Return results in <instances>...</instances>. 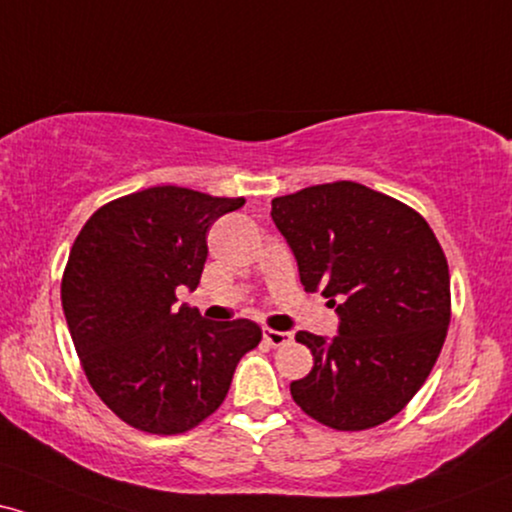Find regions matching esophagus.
Masks as SVG:
<instances>
[{"mask_svg":"<svg viewBox=\"0 0 512 512\" xmlns=\"http://www.w3.org/2000/svg\"><path fill=\"white\" fill-rule=\"evenodd\" d=\"M293 340V333H283V331H271V328H264V342L271 347H283Z\"/></svg>","mask_w":512,"mask_h":512,"instance_id":"1","label":"esophagus"}]
</instances>
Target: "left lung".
Here are the masks:
<instances>
[{
    "instance_id": "left-lung-1",
    "label": "left lung",
    "mask_w": 512,
    "mask_h": 512,
    "mask_svg": "<svg viewBox=\"0 0 512 512\" xmlns=\"http://www.w3.org/2000/svg\"><path fill=\"white\" fill-rule=\"evenodd\" d=\"M304 290L340 316L333 340L300 331L314 368L290 383L316 423L359 432L413 399L442 352L451 321L449 264L416 210L357 181L307 186L271 200Z\"/></svg>"
}]
</instances>
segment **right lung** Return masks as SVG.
Wrapping results in <instances>:
<instances>
[{
    "instance_id": "add662e5",
    "label": "right lung",
    "mask_w": 512,
    "mask_h": 512,
    "mask_svg": "<svg viewBox=\"0 0 512 512\" xmlns=\"http://www.w3.org/2000/svg\"><path fill=\"white\" fill-rule=\"evenodd\" d=\"M245 198L153 186L101 205L70 248L61 302L92 390L120 420L179 435L212 416L236 364L262 340L248 319L205 321L174 307L196 290L208 231Z\"/></svg>"
}]
</instances>
